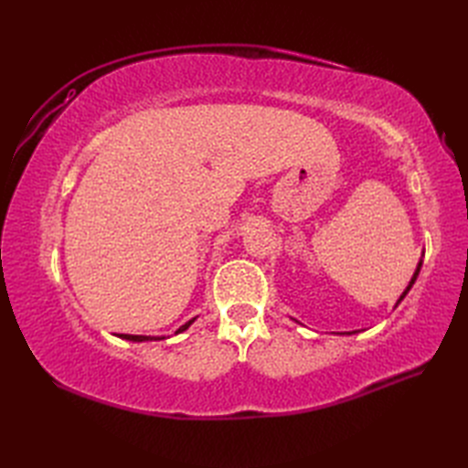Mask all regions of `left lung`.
<instances>
[{"instance_id":"1","label":"left lung","mask_w":468,"mask_h":468,"mask_svg":"<svg viewBox=\"0 0 468 468\" xmlns=\"http://www.w3.org/2000/svg\"><path fill=\"white\" fill-rule=\"evenodd\" d=\"M420 269H421V260H420V263H418V267H416V271H414V275H412V279H410V282H408V287L404 289V292L400 294V299L399 301H396V306H399L402 301H404V296L408 294V291L410 289H412V285H414V282H416V279H418V275H420ZM394 306V308H396ZM342 334H346V335H351V334H357V330L356 332H342Z\"/></svg>"}]
</instances>
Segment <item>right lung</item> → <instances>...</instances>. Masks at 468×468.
Returning a JSON list of instances; mask_svg holds the SVG:
<instances>
[{"mask_svg":"<svg viewBox=\"0 0 468 468\" xmlns=\"http://www.w3.org/2000/svg\"><path fill=\"white\" fill-rule=\"evenodd\" d=\"M193 322H195V318L183 324L179 330H176V335L181 334V332H186ZM119 337H121V339H126V342H152V339L155 342V339H164V335H133V334H119Z\"/></svg>","mask_w":468,"mask_h":468,"instance_id":"1","label":"right lung"}]
</instances>
